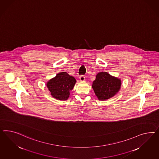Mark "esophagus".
I'll use <instances>...</instances> for the list:
<instances>
[{"label":"esophagus","instance_id":"34e87169","mask_svg":"<svg viewBox=\"0 0 159 159\" xmlns=\"http://www.w3.org/2000/svg\"><path fill=\"white\" fill-rule=\"evenodd\" d=\"M85 76H84V75H80V76H79V79H80V80H81V81H84L85 80Z\"/></svg>","mask_w":159,"mask_h":159}]
</instances>
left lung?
Wrapping results in <instances>:
<instances>
[{"label":"left lung","instance_id":"obj_1","mask_svg":"<svg viewBox=\"0 0 159 159\" xmlns=\"http://www.w3.org/2000/svg\"><path fill=\"white\" fill-rule=\"evenodd\" d=\"M121 80L107 72H100L96 76L92 87L99 100L104 101L113 97L120 90Z\"/></svg>","mask_w":159,"mask_h":159}]
</instances>
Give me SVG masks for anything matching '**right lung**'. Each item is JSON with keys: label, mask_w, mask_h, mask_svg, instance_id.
<instances>
[{"label": "right lung", "mask_w": 159, "mask_h": 159, "mask_svg": "<svg viewBox=\"0 0 159 159\" xmlns=\"http://www.w3.org/2000/svg\"><path fill=\"white\" fill-rule=\"evenodd\" d=\"M76 79L66 72H61L47 82V87L51 95L59 100H66L73 89Z\"/></svg>", "instance_id": "right-lung-1"}]
</instances>
